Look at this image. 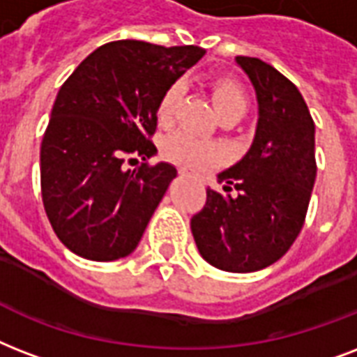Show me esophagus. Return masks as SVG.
Segmentation results:
<instances>
[{"label":"esophagus","instance_id":"1","mask_svg":"<svg viewBox=\"0 0 357 357\" xmlns=\"http://www.w3.org/2000/svg\"><path fill=\"white\" fill-rule=\"evenodd\" d=\"M178 173H181V175L184 176V175H186V169H178Z\"/></svg>","mask_w":357,"mask_h":357}]
</instances>
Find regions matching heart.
Instances as JSON below:
<instances>
[{
  "label": "heart",
  "mask_w": 357,
  "mask_h": 357,
  "mask_svg": "<svg viewBox=\"0 0 357 357\" xmlns=\"http://www.w3.org/2000/svg\"><path fill=\"white\" fill-rule=\"evenodd\" d=\"M182 93H184L182 84L176 82V84L169 85L162 95L158 107H156V117L162 126H169L175 121L178 106H181ZM212 93H214V104H216L220 117H244L245 109H248V95L238 82L229 78L218 79L214 82ZM162 153L167 160L186 167V169L195 171V173L212 169L225 160V149L222 145L197 137L190 132H178V134L169 135L164 141Z\"/></svg>",
  "instance_id": "b5f03b06"
}]
</instances>
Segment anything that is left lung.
<instances>
[{
  "label": "left lung",
  "instance_id": "1",
  "mask_svg": "<svg viewBox=\"0 0 357 357\" xmlns=\"http://www.w3.org/2000/svg\"><path fill=\"white\" fill-rule=\"evenodd\" d=\"M255 87L259 121L244 158L206 190L192 234L204 261L225 272L270 266L289 251L307 214L317 176L314 123L291 79L257 57H236ZM234 187L236 196L228 193Z\"/></svg>",
  "mask_w": 357,
  "mask_h": 357
}]
</instances>
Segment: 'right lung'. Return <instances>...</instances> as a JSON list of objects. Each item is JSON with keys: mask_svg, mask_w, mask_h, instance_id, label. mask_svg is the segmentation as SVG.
<instances>
[{"mask_svg": "<svg viewBox=\"0 0 357 357\" xmlns=\"http://www.w3.org/2000/svg\"><path fill=\"white\" fill-rule=\"evenodd\" d=\"M204 55L199 46L115 40L87 55L61 85L40 145V190L57 238L89 261L137 248L176 169L167 162L124 167L158 153L156 107Z\"/></svg>", "mask_w": 357, "mask_h": 357, "instance_id": "obj_1", "label": "right lung"}]
</instances>
